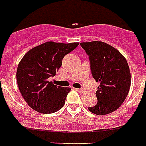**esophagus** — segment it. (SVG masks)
Masks as SVG:
<instances>
[{
    "instance_id": "obj_1",
    "label": "esophagus",
    "mask_w": 146,
    "mask_h": 146,
    "mask_svg": "<svg viewBox=\"0 0 146 146\" xmlns=\"http://www.w3.org/2000/svg\"><path fill=\"white\" fill-rule=\"evenodd\" d=\"M77 90H78V92H80V93H83L84 92V90L83 89H76Z\"/></svg>"
}]
</instances>
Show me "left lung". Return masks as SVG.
I'll list each match as a JSON object with an SVG mask.
<instances>
[{
  "label": "left lung",
  "mask_w": 146,
  "mask_h": 146,
  "mask_svg": "<svg viewBox=\"0 0 146 146\" xmlns=\"http://www.w3.org/2000/svg\"><path fill=\"white\" fill-rule=\"evenodd\" d=\"M90 58L92 76L99 82L98 103L89 108L92 113L103 115L117 110L123 103L131 86L128 62L117 49L101 41L81 43Z\"/></svg>",
  "instance_id": "8db88e82"
}]
</instances>
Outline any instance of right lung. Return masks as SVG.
<instances>
[{
	"label": "right lung",
	"instance_id": "right-lung-1",
	"mask_svg": "<svg viewBox=\"0 0 146 146\" xmlns=\"http://www.w3.org/2000/svg\"><path fill=\"white\" fill-rule=\"evenodd\" d=\"M79 43L52 41L35 47L25 54L17 69V82L24 100L39 113L56 112L63 107L70 87H62L48 81L56 75L65 55Z\"/></svg>",
	"mask_w": 146,
	"mask_h": 146
}]
</instances>
